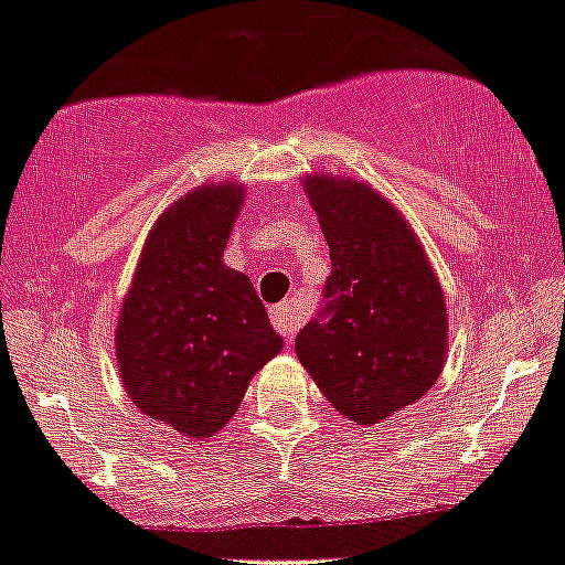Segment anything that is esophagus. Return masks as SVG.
Listing matches in <instances>:
<instances>
[{"label": "esophagus", "instance_id": "obj_1", "mask_svg": "<svg viewBox=\"0 0 565 565\" xmlns=\"http://www.w3.org/2000/svg\"><path fill=\"white\" fill-rule=\"evenodd\" d=\"M271 321H275L277 332H280L285 340L294 338V334L299 332V327H301L299 310H296V305H290V301H285V305H277L275 310H271Z\"/></svg>", "mask_w": 565, "mask_h": 565}]
</instances>
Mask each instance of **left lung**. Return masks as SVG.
I'll return each mask as SVG.
<instances>
[{"instance_id": "1", "label": "left lung", "mask_w": 565, "mask_h": 565, "mask_svg": "<svg viewBox=\"0 0 565 565\" xmlns=\"http://www.w3.org/2000/svg\"><path fill=\"white\" fill-rule=\"evenodd\" d=\"M301 186L332 275L327 316L296 334V356L340 415L376 426L417 404L443 373V285L406 216L371 183L307 172Z\"/></svg>"}]
</instances>
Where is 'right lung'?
<instances>
[{
    "label": "right lung",
    "instance_id": "obj_1",
    "mask_svg": "<svg viewBox=\"0 0 565 565\" xmlns=\"http://www.w3.org/2000/svg\"><path fill=\"white\" fill-rule=\"evenodd\" d=\"M244 183L205 181L150 227L115 329L117 373L142 415L209 439L282 351L247 275L225 266Z\"/></svg>",
    "mask_w": 565,
    "mask_h": 565
}]
</instances>
